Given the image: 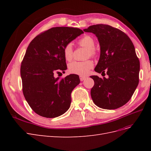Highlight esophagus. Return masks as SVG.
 <instances>
[{
    "instance_id": "obj_1",
    "label": "esophagus",
    "mask_w": 151,
    "mask_h": 151,
    "mask_svg": "<svg viewBox=\"0 0 151 151\" xmlns=\"http://www.w3.org/2000/svg\"><path fill=\"white\" fill-rule=\"evenodd\" d=\"M79 79H80L81 81H84V79H86V76H81L79 77Z\"/></svg>"
}]
</instances>
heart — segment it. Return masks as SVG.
Listing matches in <instances>:
<instances>
[{
	"instance_id": "obj_1",
	"label": "heart",
	"mask_w": 151,
	"mask_h": 151,
	"mask_svg": "<svg viewBox=\"0 0 151 151\" xmlns=\"http://www.w3.org/2000/svg\"><path fill=\"white\" fill-rule=\"evenodd\" d=\"M78 45L81 47L87 48V56L95 57L97 54L96 49L95 48V41L89 35H85L81 38ZM63 57L67 61H70L73 58V48L70 43L67 44L63 50ZM93 62L91 60L85 61H74L69 63L68 68L71 74L84 76L89 72V70L93 67Z\"/></svg>"
}]
</instances>
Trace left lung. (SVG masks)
Returning a JSON list of instances; mask_svg holds the SVG:
<instances>
[{
    "label": "left lung",
    "instance_id": "obj_1",
    "mask_svg": "<svg viewBox=\"0 0 151 151\" xmlns=\"http://www.w3.org/2000/svg\"><path fill=\"white\" fill-rule=\"evenodd\" d=\"M84 31L95 34L99 42L101 53L94 70L108 76H91L94 81L93 101L103 109L120 108L130 99L139 82L140 62L134 44L124 32L107 24L92 25Z\"/></svg>",
    "mask_w": 151,
    "mask_h": 151
}]
</instances>
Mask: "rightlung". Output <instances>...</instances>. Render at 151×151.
Instances as JSON below:
<instances>
[{
	"label": "right lung",
	"mask_w": 151,
	"mask_h": 151,
	"mask_svg": "<svg viewBox=\"0 0 151 151\" xmlns=\"http://www.w3.org/2000/svg\"><path fill=\"white\" fill-rule=\"evenodd\" d=\"M84 33L70 27H54L31 41L21 65L22 93L31 109L46 118L62 115L69 108L71 93L80 83L78 75L54 77L67 69L63 50Z\"/></svg>",
	"instance_id": "obj_1"
}]
</instances>
